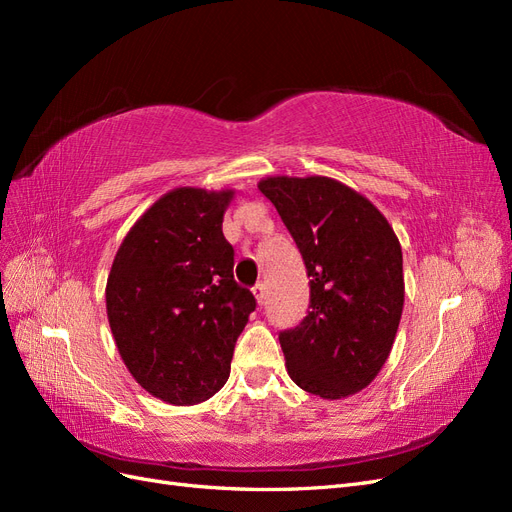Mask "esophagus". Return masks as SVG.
<instances>
[{
	"label": "esophagus",
	"mask_w": 512,
	"mask_h": 512,
	"mask_svg": "<svg viewBox=\"0 0 512 512\" xmlns=\"http://www.w3.org/2000/svg\"><path fill=\"white\" fill-rule=\"evenodd\" d=\"M254 297H256V301H258V305H262V303H265V299H267V290H265V284H262V282H258L254 288Z\"/></svg>",
	"instance_id": "34e87169"
}]
</instances>
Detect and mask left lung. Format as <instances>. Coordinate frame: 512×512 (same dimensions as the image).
<instances>
[{
  "instance_id": "8db88e82",
  "label": "left lung",
  "mask_w": 512,
  "mask_h": 512,
  "mask_svg": "<svg viewBox=\"0 0 512 512\" xmlns=\"http://www.w3.org/2000/svg\"><path fill=\"white\" fill-rule=\"evenodd\" d=\"M297 243L309 277L307 316L280 333L303 391L342 399L378 376L404 309V260L391 224L365 196L329 177L258 183Z\"/></svg>"
}]
</instances>
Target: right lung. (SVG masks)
<instances>
[{
    "label": "right lung",
    "instance_id": "1",
    "mask_svg": "<svg viewBox=\"0 0 512 512\" xmlns=\"http://www.w3.org/2000/svg\"><path fill=\"white\" fill-rule=\"evenodd\" d=\"M232 192L177 188L123 239L106 314L123 363L153 397L192 406L218 393L254 294L232 275L222 222Z\"/></svg>",
    "mask_w": 512,
    "mask_h": 512
}]
</instances>
